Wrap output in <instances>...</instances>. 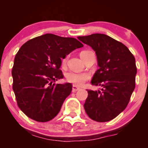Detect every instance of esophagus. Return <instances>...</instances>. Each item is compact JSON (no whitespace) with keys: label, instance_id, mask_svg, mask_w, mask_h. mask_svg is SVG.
Here are the masks:
<instances>
[{"label":"esophagus","instance_id":"esophagus-1","mask_svg":"<svg viewBox=\"0 0 148 148\" xmlns=\"http://www.w3.org/2000/svg\"><path fill=\"white\" fill-rule=\"evenodd\" d=\"M79 89H80V88L77 87V86H75V85H73V86H72V92H74L79 90Z\"/></svg>","mask_w":148,"mask_h":148}]
</instances>
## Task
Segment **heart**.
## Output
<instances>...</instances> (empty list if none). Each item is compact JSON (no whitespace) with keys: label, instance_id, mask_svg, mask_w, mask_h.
Masks as SVG:
<instances>
[{"label":"heart","instance_id":"1","mask_svg":"<svg viewBox=\"0 0 148 148\" xmlns=\"http://www.w3.org/2000/svg\"><path fill=\"white\" fill-rule=\"evenodd\" d=\"M84 52V51H82ZM81 52V53H82ZM67 58H64L62 59V64H64ZM90 78V74L88 73H79L74 72H69L66 74V79L69 83L74 84L75 86H81Z\"/></svg>","mask_w":148,"mask_h":148}]
</instances>
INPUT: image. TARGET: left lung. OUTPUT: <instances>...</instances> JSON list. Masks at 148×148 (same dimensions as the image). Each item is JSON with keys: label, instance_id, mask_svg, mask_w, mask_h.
Wrapping results in <instances>:
<instances>
[{"label": "left lung", "instance_id": "1", "mask_svg": "<svg viewBox=\"0 0 148 148\" xmlns=\"http://www.w3.org/2000/svg\"><path fill=\"white\" fill-rule=\"evenodd\" d=\"M77 38L95 51L99 69L91 84L101 87V90H88L85 111L95 121H110L125 109L134 90L135 58L125 45L104 34Z\"/></svg>", "mask_w": 148, "mask_h": 148}]
</instances>
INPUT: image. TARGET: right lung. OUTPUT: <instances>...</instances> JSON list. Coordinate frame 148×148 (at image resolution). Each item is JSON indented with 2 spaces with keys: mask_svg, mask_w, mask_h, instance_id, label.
Instances as JSON below:
<instances>
[{
  "mask_svg": "<svg viewBox=\"0 0 148 148\" xmlns=\"http://www.w3.org/2000/svg\"><path fill=\"white\" fill-rule=\"evenodd\" d=\"M84 45L75 38L47 33L26 42L14 58L12 88L18 106L28 118L49 121L60 111L70 95V83L56 84L62 79L61 59Z\"/></svg>",
  "mask_w": 148,
  "mask_h": 148,
  "instance_id": "right-lung-1",
  "label": "right lung"
}]
</instances>
